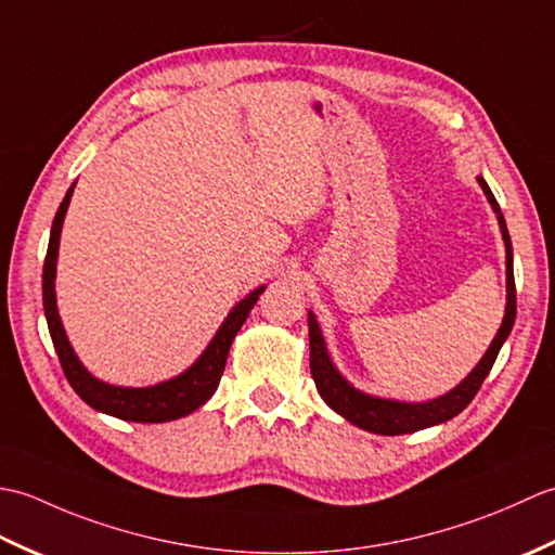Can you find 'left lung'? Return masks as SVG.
Instances as JSON below:
<instances>
[{
	"mask_svg": "<svg viewBox=\"0 0 555 555\" xmlns=\"http://www.w3.org/2000/svg\"><path fill=\"white\" fill-rule=\"evenodd\" d=\"M479 185L481 191L487 193L489 203L493 207V211L499 215V223H501V233L505 241V274H508V305H505V317L503 324L499 328L496 338L491 340V346L487 350V356L479 360L477 367L469 372L467 379L455 386L451 393H446L436 400H429V403H400V400H384V398H372L360 393L358 388H352L344 376L336 372V367L332 364L326 356L324 348V338L320 326H317L314 314H308V326H310V372L312 379L317 384V391L324 398V403L336 410L338 415H344L348 422L358 424L360 429H367L374 434H384V436H398V434H410L417 431L424 427H431V424H441L446 420L455 417L457 412H463L473 398L477 396L479 386L485 384L487 374L491 372L493 362H496L499 350L503 346V340L508 338L511 328L515 324V276H513V245H511V235H508V227H505V219L501 215V207L493 197L491 188L487 185V181L479 176Z\"/></svg>",
	"mask_w": 555,
	"mask_h": 555,
	"instance_id": "left-lung-1",
	"label": "left lung"
}]
</instances>
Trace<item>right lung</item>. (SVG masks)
Listing matches in <instances>:
<instances>
[{
	"instance_id": "obj_1",
	"label": "right lung",
	"mask_w": 555,
	"mask_h": 555,
	"mask_svg": "<svg viewBox=\"0 0 555 555\" xmlns=\"http://www.w3.org/2000/svg\"><path fill=\"white\" fill-rule=\"evenodd\" d=\"M76 185V183H74ZM74 185L68 188L66 197L56 209V217L52 221V233H50V245H47V257H44V269H42V302H44V317L47 326H50V336L54 350L62 362V370L66 374L68 384L74 386V391L86 400L90 408L100 412H107L119 420L128 422H169L191 415L203 403L211 398L217 391L219 379L223 374V364L229 358V348L233 344L235 334L241 332L243 322L247 314L255 308L257 298L262 296L264 286L255 288L250 296L243 298L235 305L233 312L227 317V322L221 324L217 336L211 338L207 350L199 356V360L193 364L191 370L176 376L171 382H164L150 388H121V386H109L104 382H98L82 364L78 362L74 348L68 346V338L64 334L62 320H59L56 312V300H54V271H56V253H59V233H62V223L66 207L70 203V193H74Z\"/></svg>"
}]
</instances>
